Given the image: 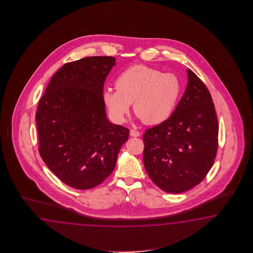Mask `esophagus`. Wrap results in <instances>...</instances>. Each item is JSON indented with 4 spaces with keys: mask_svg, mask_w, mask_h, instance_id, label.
Wrapping results in <instances>:
<instances>
[{
    "mask_svg": "<svg viewBox=\"0 0 253 253\" xmlns=\"http://www.w3.org/2000/svg\"><path fill=\"white\" fill-rule=\"evenodd\" d=\"M130 135H131V136H134V137H137V136H140V132L139 131H137V130L131 129V130H130Z\"/></svg>",
    "mask_w": 253,
    "mask_h": 253,
    "instance_id": "34e87169",
    "label": "esophagus"
}]
</instances>
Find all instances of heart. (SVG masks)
Masks as SVG:
<instances>
[{
    "label": "heart",
    "instance_id": "obj_1",
    "mask_svg": "<svg viewBox=\"0 0 253 253\" xmlns=\"http://www.w3.org/2000/svg\"><path fill=\"white\" fill-rule=\"evenodd\" d=\"M115 86L116 90L103 93V99L119 122L124 121L134 102V112L145 124H161L172 116L181 94L177 76L145 65L124 70L116 79Z\"/></svg>",
    "mask_w": 253,
    "mask_h": 253
}]
</instances>
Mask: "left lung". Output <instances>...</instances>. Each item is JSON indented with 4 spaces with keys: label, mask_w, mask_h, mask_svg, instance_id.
Here are the masks:
<instances>
[{
    "label": "left lung",
    "mask_w": 253,
    "mask_h": 253,
    "mask_svg": "<svg viewBox=\"0 0 253 253\" xmlns=\"http://www.w3.org/2000/svg\"><path fill=\"white\" fill-rule=\"evenodd\" d=\"M188 84L172 116L145 130L143 160L163 191L180 194L199 184L214 163L219 126L207 86L189 69Z\"/></svg>",
    "instance_id": "left-lung-1"
}]
</instances>
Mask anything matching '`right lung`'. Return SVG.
I'll list each match as a JSON object with an SVG mask.
<instances>
[{
  "instance_id": "add662e5",
  "label": "right lung",
  "mask_w": 253,
  "mask_h": 253,
  "mask_svg": "<svg viewBox=\"0 0 253 253\" xmlns=\"http://www.w3.org/2000/svg\"><path fill=\"white\" fill-rule=\"evenodd\" d=\"M116 63L110 56L86 57L59 69L39 101V152L54 174L86 190L113 172L129 129L107 119L103 86Z\"/></svg>"
}]
</instances>
